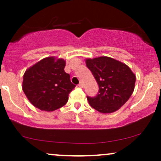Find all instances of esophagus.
I'll list each match as a JSON object with an SVG mask.
<instances>
[{
  "label": "esophagus",
  "mask_w": 161,
  "mask_h": 161,
  "mask_svg": "<svg viewBox=\"0 0 161 161\" xmlns=\"http://www.w3.org/2000/svg\"><path fill=\"white\" fill-rule=\"evenodd\" d=\"M78 86L79 87V88H83V87H84V85H83V83L81 82H79V84L78 85Z\"/></svg>",
  "instance_id": "1"
}]
</instances>
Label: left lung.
I'll use <instances>...</instances> for the list:
<instances>
[{
    "instance_id": "8db88e82",
    "label": "left lung",
    "mask_w": 161,
    "mask_h": 161,
    "mask_svg": "<svg viewBox=\"0 0 161 161\" xmlns=\"http://www.w3.org/2000/svg\"><path fill=\"white\" fill-rule=\"evenodd\" d=\"M86 66L99 87L97 95L87 96L92 108L103 114L119 110L134 91L136 75L130 68L108 57L87 59Z\"/></svg>"
}]
</instances>
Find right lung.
Instances as JSON below:
<instances>
[{
    "mask_svg": "<svg viewBox=\"0 0 161 161\" xmlns=\"http://www.w3.org/2000/svg\"><path fill=\"white\" fill-rule=\"evenodd\" d=\"M66 62L47 57L25 72L23 90L29 101L37 108L53 111L64 106L75 86L65 73Z\"/></svg>",
    "mask_w": 161,
    "mask_h": 161,
    "instance_id": "right-lung-1",
    "label": "right lung"
}]
</instances>
